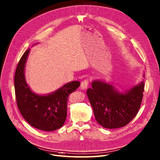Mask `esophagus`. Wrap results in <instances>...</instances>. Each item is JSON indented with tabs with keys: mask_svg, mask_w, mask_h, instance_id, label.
I'll list each match as a JSON object with an SVG mask.
<instances>
[{
	"mask_svg": "<svg viewBox=\"0 0 160 160\" xmlns=\"http://www.w3.org/2000/svg\"><path fill=\"white\" fill-rule=\"evenodd\" d=\"M89 83V82L88 80H83L81 82V84H80V89H82V90L86 89L88 88V86Z\"/></svg>",
	"mask_w": 160,
	"mask_h": 160,
	"instance_id": "esophagus-1",
	"label": "esophagus"
}]
</instances>
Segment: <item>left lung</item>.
<instances>
[{
    "mask_svg": "<svg viewBox=\"0 0 160 160\" xmlns=\"http://www.w3.org/2000/svg\"><path fill=\"white\" fill-rule=\"evenodd\" d=\"M143 81L123 92L102 80L92 81L87 95L97 122L107 129L120 128L128 124L140 109L144 91Z\"/></svg>",
    "mask_w": 160,
    "mask_h": 160,
    "instance_id": "obj_1",
    "label": "left lung"
}]
</instances>
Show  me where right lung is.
I'll return each mask as SVG.
<instances>
[{"instance_id": "obj_1", "label": "right lung", "mask_w": 160, "mask_h": 160, "mask_svg": "<svg viewBox=\"0 0 160 160\" xmlns=\"http://www.w3.org/2000/svg\"><path fill=\"white\" fill-rule=\"evenodd\" d=\"M30 49L21 57L15 74V91L18 109L31 126L44 131H53L63 126L67 117L68 96L80 86L72 81L54 92L40 95L32 91L25 78V66Z\"/></svg>"}]
</instances>
